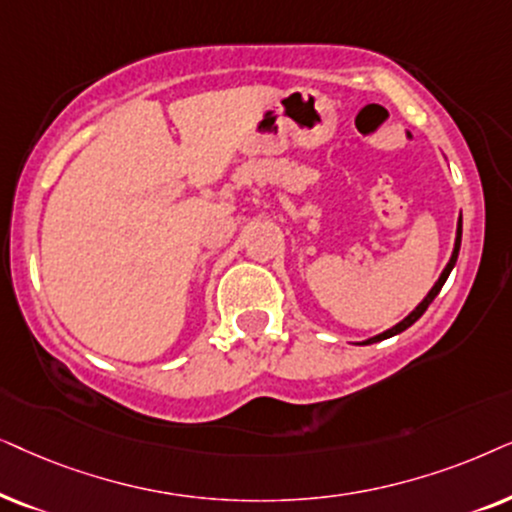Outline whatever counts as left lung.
<instances>
[{"mask_svg": "<svg viewBox=\"0 0 512 512\" xmlns=\"http://www.w3.org/2000/svg\"><path fill=\"white\" fill-rule=\"evenodd\" d=\"M459 248H461V217H459V227H456V243H454V252H452V260H449V264L445 267V271H442V276L438 278V283L433 285V290L428 292L426 295V299L424 302H421L417 309H414L410 316H407L405 320H400L398 325L395 327H391V330H386V332H381V335H377V337H372V339H367V342H363V344H372V342H381V339H388V337H393V335H398V332H403V330H407V327L410 325H414L417 323V320L424 316V311L428 309V304L433 302L435 297H438V292L442 290V285H445V281H447V276H449V271L454 269V264H456V257H459Z\"/></svg>", "mask_w": 512, "mask_h": 512, "instance_id": "left-lung-1", "label": "left lung"}]
</instances>
